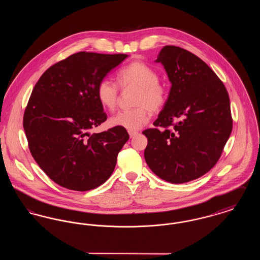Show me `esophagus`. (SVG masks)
<instances>
[{"label": "esophagus", "instance_id": "esophagus-1", "mask_svg": "<svg viewBox=\"0 0 260 260\" xmlns=\"http://www.w3.org/2000/svg\"><path fill=\"white\" fill-rule=\"evenodd\" d=\"M138 133L137 132H135V131H128V135L131 137H134V136H136Z\"/></svg>", "mask_w": 260, "mask_h": 260}]
</instances>
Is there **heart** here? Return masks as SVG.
I'll use <instances>...</instances> for the list:
<instances>
[{"mask_svg": "<svg viewBox=\"0 0 260 260\" xmlns=\"http://www.w3.org/2000/svg\"><path fill=\"white\" fill-rule=\"evenodd\" d=\"M117 83L122 89L136 87L134 105L129 110L118 112L110 118V124L128 131H136L149 121V111L159 113L168 100L167 87L159 82L157 71L142 61H133L117 73ZM100 104L107 110H114L119 100V89L109 79L101 80L96 87Z\"/></svg>", "mask_w": 260, "mask_h": 260, "instance_id": "1", "label": "heart"}]
</instances>
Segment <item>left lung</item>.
<instances>
[{
	"mask_svg": "<svg viewBox=\"0 0 260 260\" xmlns=\"http://www.w3.org/2000/svg\"><path fill=\"white\" fill-rule=\"evenodd\" d=\"M157 62L172 83L155 127L142 132L144 158L161 179L185 183L210 172L231 135L233 120L227 89L207 63L188 50L166 46Z\"/></svg>",
	"mask_w": 260,
	"mask_h": 260,
	"instance_id": "1",
	"label": "left lung"
}]
</instances>
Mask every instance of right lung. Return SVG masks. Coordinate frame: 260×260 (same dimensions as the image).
I'll use <instances>...</instances> for the list:
<instances>
[{"instance_id": "obj_1", "label": "right lung", "mask_w": 260, "mask_h": 260, "mask_svg": "<svg viewBox=\"0 0 260 260\" xmlns=\"http://www.w3.org/2000/svg\"><path fill=\"white\" fill-rule=\"evenodd\" d=\"M126 54L80 51L58 61L41 76L25 108L28 147L52 181L75 191H88L111 175L129 136L114 126L92 134L107 115L96 87Z\"/></svg>"}]
</instances>
